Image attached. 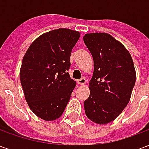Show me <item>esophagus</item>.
Listing matches in <instances>:
<instances>
[{"label":"esophagus","mask_w":149,"mask_h":149,"mask_svg":"<svg viewBox=\"0 0 149 149\" xmlns=\"http://www.w3.org/2000/svg\"><path fill=\"white\" fill-rule=\"evenodd\" d=\"M85 82H86V80H85V78L84 77H82L81 78V79L77 80V83L79 84H84Z\"/></svg>","instance_id":"esophagus-1"}]
</instances>
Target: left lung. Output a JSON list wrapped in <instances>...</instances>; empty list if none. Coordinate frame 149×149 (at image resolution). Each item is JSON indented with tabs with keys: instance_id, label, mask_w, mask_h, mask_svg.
Returning <instances> with one entry per match:
<instances>
[{
	"instance_id": "left-lung-1",
	"label": "left lung",
	"mask_w": 149,
	"mask_h": 149,
	"mask_svg": "<svg viewBox=\"0 0 149 149\" xmlns=\"http://www.w3.org/2000/svg\"><path fill=\"white\" fill-rule=\"evenodd\" d=\"M83 40L94 61L84 111L92 121L105 125L115 120L129 102L136 82L134 65L125 46L109 34L88 33Z\"/></svg>"
}]
</instances>
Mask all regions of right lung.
Listing matches in <instances>:
<instances>
[{
  "label": "right lung",
  "mask_w": 149,
  "mask_h": 149,
  "mask_svg": "<svg viewBox=\"0 0 149 149\" xmlns=\"http://www.w3.org/2000/svg\"><path fill=\"white\" fill-rule=\"evenodd\" d=\"M80 33L58 29L40 36L22 61L20 78L25 100L35 115L54 120L65 111L76 81L68 72L72 49Z\"/></svg>",
  "instance_id": "add662e5"
}]
</instances>
